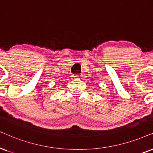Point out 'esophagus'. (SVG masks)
Returning a JSON list of instances; mask_svg holds the SVG:
<instances>
[{"instance_id": "1", "label": "esophagus", "mask_w": 153, "mask_h": 153, "mask_svg": "<svg viewBox=\"0 0 153 153\" xmlns=\"http://www.w3.org/2000/svg\"><path fill=\"white\" fill-rule=\"evenodd\" d=\"M81 78V75H73L72 76V80L74 81H78L80 80Z\"/></svg>"}]
</instances>
